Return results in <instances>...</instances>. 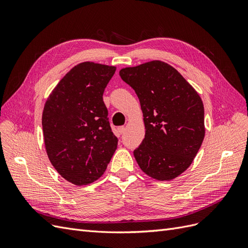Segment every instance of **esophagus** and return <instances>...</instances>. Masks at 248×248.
I'll return each instance as SVG.
<instances>
[{
  "mask_svg": "<svg viewBox=\"0 0 248 248\" xmlns=\"http://www.w3.org/2000/svg\"><path fill=\"white\" fill-rule=\"evenodd\" d=\"M124 131H125V127H124V126H120V127H118V132H119L120 134L124 133Z\"/></svg>",
  "mask_w": 248,
  "mask_h": 248,
  "instance_id": "obj_1",
  "label": "esophagus"
}]
</instances>
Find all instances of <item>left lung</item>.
<instances>
[{
    "label": "left lung",
    "instance_id": "obj_1",
    "mask_svg": "<svg viewBox=\"0 0 248 248\" xmlns=\"http://www.w3.org/2000/svg\"><path fill=\"white\" fill-rule=\"evenodd\" d=\"M136 91L145 139L133 155L140 170L170 181L190 167L205 137L204 104L199 93L170 64L154 60L119 72Z\"/></svg>",
    "mask_w": 248,
    "mask_h": 248
}]
</instances>
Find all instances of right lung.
Masks as SVG:
<instances>
[{"instance_id":"add662e5","label":"right lung","mask_w":248,"mask_h":248,"mask_svg":"<svg viewBox=\"0 0 248 248\" xmlns=\"http://www.w3.org/2000/svg\"><path fill=\"white\" fill-rule=\"evenodd\" d=\"M115 71V66L79 63L58 82L44 104L42 130L48 159L74 185L98 180L117 149L102 98Z\"/></svg>"}]
</instances>
